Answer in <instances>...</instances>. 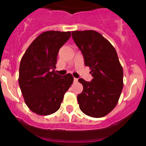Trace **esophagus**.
<instances>
[{
  "instance_id": "34e87169",
  "label": "esophagus",
  "mask_w": 146,
  "mask_h": 146,
  "mask_svg": "<svg viewBox=\"0 0 146 146\" xmlns=\"http://www.w3.org/2000/svg\"><path fill=\"white\" fill-rule=\"evenodd\" d=\"M78 82V79L77 78H74V82Z\"/></svg>"
}]
</instances>
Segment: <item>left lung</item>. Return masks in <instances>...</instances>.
Returning a JSON list of instances; mask_svg holds the SVG:
<instances>
[{
    "mask_svg": "<svg viewBox=\"0 0 146 146\" xmlns=\"http://www.w3.org/2000/svg\"><path fill=\"white\" fill-rule=\"evenodd\" d=\"M72 38L90 67L93 79L78 80L83 91L77 102L81 111L93 118H102L116 106L123 82V68L114 47L102 34L92 30L72 31Z\"/></svg>",
    "mask_w": 146,
    "mask_h": 146,
    "instance_id": "8db88e82",
    "label": "left lung"
}]
</instances>
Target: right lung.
I'll return each instance as SVG.
<instances>
[{
    "instance_id": "1",
    "label": "right lung",
    "mask_w": 146,
    "mask_h": 146,
    "mask_svg": "<svg viewBox=\"0 0 146 146\" xmlns=\"http://www.w3.org/2000/svg\"><path fill=\"white\" fill-rule=\"evenodd\" d=\"M70 36V31L43 32L22 58L19 85L25 104L33 113L41 115L55 113L73 82L71 74L60 76L54 70L59 50Z\"/></svg>"
}]
</instances>
